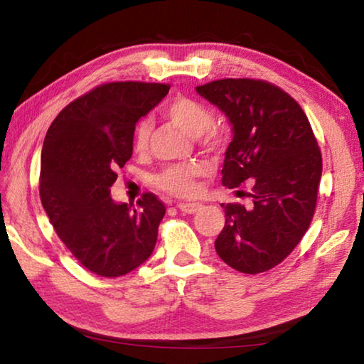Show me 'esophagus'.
I'll return each instance as SVG.
<instances>
[{"mask_svg":"<svg viewBox=\"0 0 364 364\" xmlns=\"http://www.w3.org/2000/svg\"><path fill=\"white\" fill-rule=\"evenodd\" d=\"M178 208H180L183 213L193 215L196 212H199L200 208H202V205L197 204V202H183V204H178Z\"/></svg>","mask_w":364,"mask_h":364,"instance_id":"esophagus-1","label":"esophagus"}]
</instances>
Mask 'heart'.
<instances>
[{"label":"heart","instance_id":"b5f03b06","mask_svg":"<svg viewBox=\"0 0 364 364\" xmlns=\"http://www.w3.org/2000/svg\"><path fill=\"white\" fill-rule=\"evenodd\" d=\"M164 115L175 123L189 136L199 138V144L207 152L217 154L228 143V134L223 128L212 125L213 114L205 104L188 96H175L165 104ZM152 133V122L141 119L133 127V149L143 154L147 151ZM205 173L200 164H176L164 168L154 176V186L175 197H191L197 193V180Z\"/></svg>","mask_w":364,"mask_h":364}]
</instances>
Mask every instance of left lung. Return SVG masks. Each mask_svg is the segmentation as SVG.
Listing matches in <instances>:
<instances>
[{"label": "left lung", "instance_id": "left-lung-1", "mask_svg": "<svg viewBox=\"0 0 364 364\" xmlns=\"http://www.w3.org/2000/svg\"><path fill=\"white\" fill-rule=\"evenodd\" d=\"M196 91L232 125L223 186L254 183L249 205L221 204L226 220L215 249L231 268L263 273L291 254L315 215L323 171L315 133L299 102L264 80L223 78Z\"/></svg>", "mask_w": 364, "mask_h": 364}]
</instances>
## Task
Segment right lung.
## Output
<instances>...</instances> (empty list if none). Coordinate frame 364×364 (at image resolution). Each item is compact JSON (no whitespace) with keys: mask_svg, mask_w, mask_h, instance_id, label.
Masks as SVG:
<instances>
[{"mask_svg":"<svg viewBox=\"0 0 364 364\" xmlns=\"http://www.w3.org/2000/svg\"><path fill=\"white\" fill-rule=\"evenodd\" d=\"M168 90L165 83H102L60 110L43 143V208L77 262L102 278L130 273L156 247L164 202L144 193L136 207L115 204L110 186L132 159L133 127Z\"/></svg>","mask_w":364,"mask_h":364,"instance_id":"obj_1","label":"right lung"}]
</instances>
